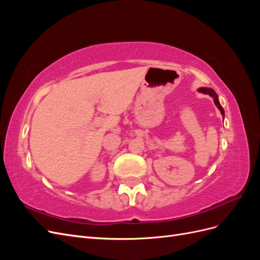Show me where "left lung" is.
I'll use <instances>...</instances> for the list:
<instances>
[{"mask_svg":"<svg viewBox=\"0 0 260 260\" xmlns=\"http://www.w3.org/2000/svg\"><path fill=\"white\" fill-rule=\"evenodd\" d=\"M199 91L200 92H202V93H204V94H208L209 96H211L212 99H214V103H215V105L218 107V109L220 111V113H221V115L222 116H224V111H223V108H222V106L220 105V103H219V100H218V95L216 94V92L212 90V89H210V88H201V89H199Z\"/></svg>","mask_w":260,"mask_h":260,"instance_id":"obj_1","label":"left lung"}]
</instances>
